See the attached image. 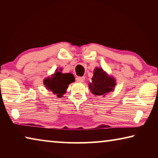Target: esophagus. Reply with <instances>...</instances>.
<instances>
[{"label": "esophagus", "mask_w": 158, "mask_h": 158, "mask_svg": "<svg viewBox=\"0 0 158 158\" xmlns=\"http://www.w3.org/2000/svg\"><path fill=\"white\" fill-rule=\"evenodd\" d=\"M76 80L77 82H84L85 81V77H77L76 78Z\"/></svg>", "instance_id": "obj_1"}]
</instances>
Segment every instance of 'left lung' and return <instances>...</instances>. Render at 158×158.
Returning <instances> with one entry per match:
<instances>
[{"instance_id": "8db88e82", "label": "left lung", "mask_w": 158, "mask_h": 158, "mask_svg": "<svg viewBox=\"0 0 158 158\" xmlns=\"http://www.w3.org/2000/svg\"><path fill=\"white\" fill-rule=\"evenodd\" d=\"M116 84V79L113 77L108 75L102 68H95L89 89L93 94L102 96L113 91Z\"/></svg>"}]
</instances>
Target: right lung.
Instances as JSON below:
<instances>
[{"label":"right lung","mask_w":158,"mask_h":158,"mask_svg":"<svg viewBox=\"0 0 158 158\" xmlns=\"http://www.w3.org/2000/svg\"><path fill=\"white\" fill-rule=\"evenodd\" d=\"M61 71L62 68H60L59 70L57 69L51 77H47L44 80V84L46 89L52 91L53 94L56 95L58 98H62L66 93L69 84L75 81L73 74H63Z\"/></svg>","instance_id":"add662e5"}]
</instances>
